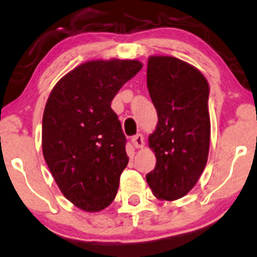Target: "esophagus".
I'll use <instances>...</instances> for the list:
<instances>
[{
    "mask_svg": "<svg viewBox=\"0 0 257 257\" xmlns=\"http://www.w3.org/2000/svg\"><path fill=\"white\" fill-rule=\"evenodd\" d=\"M132 143L135 148H143L144 147V137L142 134H136L135 136H133Z\"/></svg>",
    "mask_w": 257,
    "mask_h": 257,
    "instance_id": "34e87169",
    "label": "esophagus"
}]
</instances>
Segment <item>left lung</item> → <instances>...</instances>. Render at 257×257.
<instances>
[{
    "mask_svg": "<svg viewBox=\"0 0 257 257\" xmlns=\"http://www.w3.org/2000/svg\"><path fill=\"white\" fill-rule=\"evenodd\" d=\"M147 85L158 123L149 137L156 166L146 178L155 197L176 200L193 189L207 163L209 86L192 65L164 56L148 59Z\"/></svg>",
    "mask_w": 257,
    "mask_h": 257,
    "instance_id": "8db88e82",
    "label": "left lung"
}]
</instances>
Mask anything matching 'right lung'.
<instances>
[{"mask_svg": "<svg viewBox=\"0 0 257 257\" xmlns=\"http://www.w3.org/2000/svg\"><path fill=\"white\" fill-rule=\"evenodd\" d=\"M139 60H93L57 82L43 115L45 162L65 197L86 212L114 200L128 164L125 136L110 103L142 68Z\"/></svg>", "mask_w": 257, "mask_h": 257, "instance_id": "obj_1", "label": "right lung"}]
</instances>
